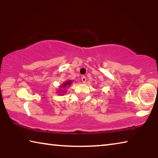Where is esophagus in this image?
I'll return each instance as SVG.
<instances>
[{
  "instance_id": "obj_1",
  "label": "esophagus",
  "mask_w": 158,
  "mask_h": 158,
  "mask_svg": "<svg viewBox=\"0 0 158 158\" xmlns=\"http://www.w3.org/2000/svg\"><path fill=\"white\" fill-rule=\"evenodd\" d=\"M81 80H82L83 83H85V81H86V77H84V76H83L81 77Z\"/></svg>"
}]
</instances>
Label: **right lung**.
I'll return each mask as SVG.
<instances>
[{
	"label": "right lung",
	"instance_id": "right-lung-1",
	"mask_svg": "<svg viewBox=\"0 0 158 158\" xmlns=\"http://www.w3.org/2000/svg\"><path fill=\"white\" fill-rule=\"evenodd\" d=\"M71 84V81H67L66 83H65V84H64L62 86H63V88H64V87H65V85H70Z\"/></svg>",
	"mask_w": 158,
	"mask_h": 158
}]
</instances>
